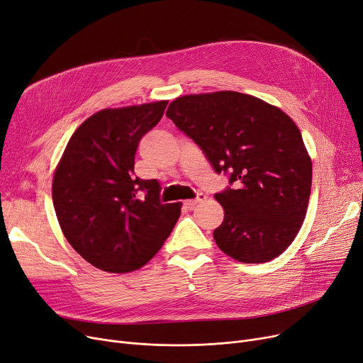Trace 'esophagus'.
<instances>
[{"label": "esophagus", "mask_w": 363, "mask_h": 363, "mask_svg": "<svg viewBox=\"0 0 363 363\" xmlns=\"http://www.w3.org/2000/svg\"><path fill=\"white\" fill-rule=\"evenodd\" d=\"M204 197H206V196L200 193V194H197V197L193 199V200H185V201H184V206L188 208V209H193L197 203H200V201L204 200Z\"/></svg>", "instance_id": "esophagus-1"}]
</instances>
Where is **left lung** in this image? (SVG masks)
<instances>
[{
  "label": "left lung",
  "instance_id": "8db88e82",
  "mask_svg": "<svg viewBox=\"0 0 363 363\" xmlns=\"http://www.w3.org/2000/svg\"><path fill=\"white\" fill-rule=\"evenodd\" d=\"M166 116L201 148L228 186L215 194L224 220L218 247L245 264L272 261L307 213L311 160L296 124L280 108L239 91L186 94Z\"/></svg>",
  "mask_w": 363,
  "mask_h": 363
}]
</instances>
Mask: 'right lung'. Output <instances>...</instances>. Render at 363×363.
Instances as JSON below:
<instances>
[{
  "instance_id": "add662e5",
  "label": "right lung",
  "mask_w": 363,
  "mask_h": 363,
  "mask_svg": "<svg viewBox=\"0 0 363 363\" xmlns=\"http://www.w3.org/2000/svg\"><path fill=\"white\" fill-rule=\"evenodd\" d=\"M167 101L102 109L71 136L53 177L62 233L87 262L108 273L145 265L169 238L181 203H163L157 179L135 177L139 140Z\"/></svg>"
}]
</instances>
